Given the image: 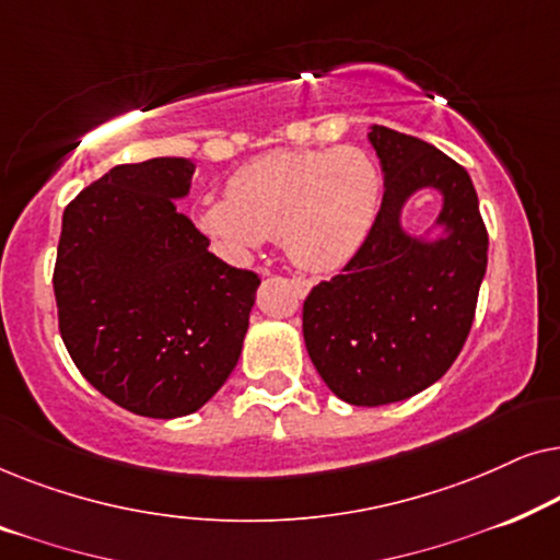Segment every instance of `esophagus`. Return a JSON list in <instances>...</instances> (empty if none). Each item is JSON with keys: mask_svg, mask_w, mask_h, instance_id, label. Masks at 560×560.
<instances>
[{"mask_svg": "<svg viewBox=\"0 0 560 560\" xmlns=\"http://www.w3.org/2000/svg\"><path fill=\"white\" fill-rule=\"evenodd\" d=\"M259 275H267V270H259ZM293 285L298 288V293H301V295H305V293H308V290H311V282L303 280V278H295Z\"/></svg>", "mask_w": 560, "mask_h": 560, "instance_id": "obj_1", "label": "esophagus"}]
</instances>
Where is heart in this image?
Instances as JSON below:
<instances>
[{
	"mask_svg": "<svg viewBox=\"0 0 560 560\" xmlns=\"http://www.w3.org/2000/svg\"><path fill=\"white\" fill-rule=\"evenodd\" d=\"M380 203L382 173L364 150H285L242 165L226 196L206 201L196 221L232 259L282 236L305 270H336L362 249Z\"/></svg>",
	"mask_w": 560,
	"mask_h": 560,
	"instance_id": "obj_1",
	"label": "heart"
}]
</instances>
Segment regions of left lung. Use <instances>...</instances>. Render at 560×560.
Instances as JSON below:
<instances>
[{
    "label": "left lung",
    "instance_id": "1",
    "mask_svg": "<svg viewBox=\"0 0 560 560\" xmlns=\"http://www.w3.org/2000/svg\"><path fill=\"white\" fill-rule=\"evenodd\" d=\"M385 196L362 249L303 303V339L336 397L377 408L439 382L469 336L489 236L469 173L418 137L372 125ZM442 194L423 235L401 224L418 189ZM436 236H432V232Z\"/></svg>",
    "mask_w": 560,
    "mask_h": 560
}]
</instances>
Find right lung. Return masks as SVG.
I'll return each instance as SVG.
<instances>
[{
    "label": "right lung",
    "mask_w": 560,
    "mask_h": 560,
    "mask_svg": "<svg viewBox=\"0 0 560 560\" xmlns=\"http://www.w3.org/2000/svg\"><path fill=\"white\" fill-rule=\"evenodd\" d=\"M194 173L188 158L117 165L63 211L60 336L98 393L144 418L190 416L219 393L259 288L180 213Z\"/></svg>",
    "instance_id": "add662e5"
}]
</instances>
